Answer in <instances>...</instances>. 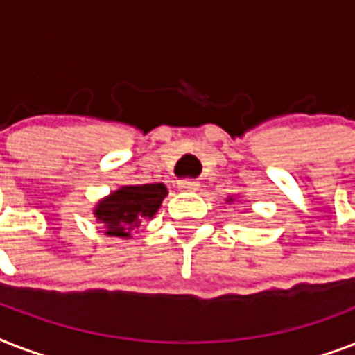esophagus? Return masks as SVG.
<instances>
[{"mask_svg": "<svg viewBox=\"0 0 355 355\" xmlns=\"http://www.w3.org/2000/svg\"><path fill=\"white\" fill-rule=\"evenodd\" d=\"M178 188L184 189V191H195V189L199 188V180H195V178H182V180H178Z\"/></svg>", "mask_w": 355, "mask_h": 355, "instance_id": "1", "label": "esophagus"}]
</instances>
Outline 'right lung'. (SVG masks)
Masks as SVG:
<instances>
[{
	"instance_id": "right-lung-1",
	"label": "right lung",
	"mask_w": 355,
	"mask_h": 355,
	"mask_svg": "<svg viewBox=\"0 0 355 355\" xmlns=\"http://www.w3.org/2000/svg\"><path fill=\"white\" fill-rule=\"evenodd\" d=\"M166 195L164 184L123 186L97 205V221L107 227L108 236L128 237L144 219L155 216Z\"/></svg>"
}]
</instances>
